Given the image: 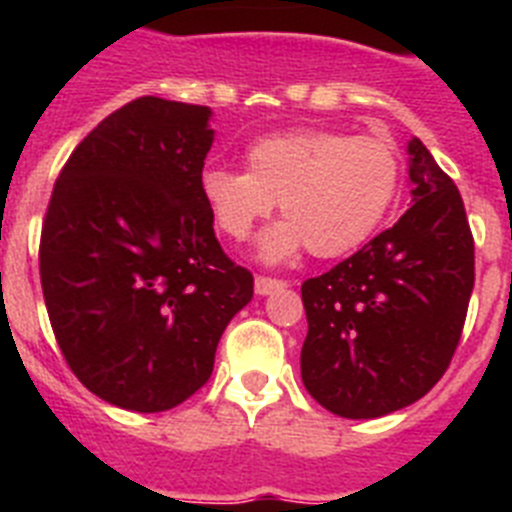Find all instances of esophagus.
<instances>
[{"label": "esophagus", "mask_w": 512, "mask_h": 512, "mask_svg": "<svg viewBox=\"0 0 512 512\" xmlns=\"http://www.w3.org/2000/svg\"><path fill=\"white\" fill-rule=\"evenodd\" d=\"M282 287H287V282L271 277H256V295H271V292H279Z\"/></svg>", "instance_id": "1"}]
</instances>
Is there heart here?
<instances>
[{"label": "heart", "instance_id": "b5f03b06", "mask_svg": "<svg viewBox=\"0 0 512 512\" xmlns=\"http://www.w3.org/2000/svg\"><path fill=\"white\" fill-rule=\"evenodd\" d=\"M246 166L202 171V197L233 241H243L279 202L287 220L261 235L266 261H284L305 246L318 259L356 251L382 225L400 189V153L384 135L325 128L264 135L248 146Z\"/></svg>", "mask_w": 512, "mask_h": 512}]
</instances>
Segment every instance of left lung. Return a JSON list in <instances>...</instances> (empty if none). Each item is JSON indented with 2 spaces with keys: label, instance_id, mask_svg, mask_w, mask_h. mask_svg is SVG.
Masks as SVG:
<instances>
[{
  "label": "left lung",
  "instance_id": "obj_1",
  "mask_svg": "<svg viewBox=\"0 0 512 512\" xmlns=\"http://www.w3.org/2000/svg\"><path fill=\"white\" fill-rule=\"evenodd\" d=\"M413 205L390 230L302 284L305 390L341 418H382L449 369L474 287V238L451 176L408 143Z\"/></svg>",
  "mask_w": 512,
  "mask_h": 512
}]
</instances>
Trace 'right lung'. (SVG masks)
Returning <instances> with one entry per match:
<instances>
[{"label": "right lung", "instance_id": "right-lung-1", "mask_svg": "<svg viewBox=\"0 0 512 512\" xmlns=\"http://www.w3.org/2000/svg\"><path fill=\"white\" fill-rule=\"evenodd\" d=\"M210 107L140 97L81 140L53 187L40 284L61 354L104 402L182 405L210 379L251 271L225 256L202 197Z\"/></svg>", "mask_w": 512, "mask_h": 512}]
</instances>
